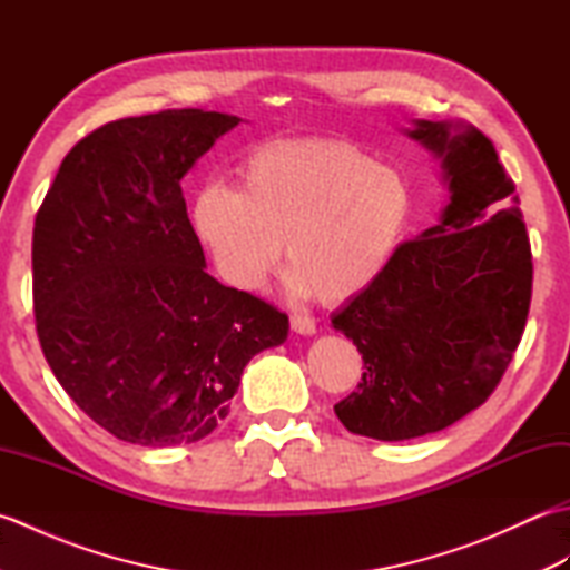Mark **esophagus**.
<instances>
[{"mask_svg":"<svg viewBox=\"0 0 570 570\" xmlns=\"http://www.w3.org/2000/svg\"><path fill=\"white\" fill-rule=\"evenodd\" d=\"M292 331L298 333V335H313L316 333V323H313V318L308 316H292Z\"/></svg>","mask_w":570,"mask_h":570,"instance_id":"1","label":"esophagus"}]
</instances>
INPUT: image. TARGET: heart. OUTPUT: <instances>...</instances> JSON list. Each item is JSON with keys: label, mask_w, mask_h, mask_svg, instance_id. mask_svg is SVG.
<instances>
[{"label": "heart", "mask_w": 570, "mask_h": 570, "mask_svg": "<svg viewBox=\"0 0 570 570\" xmlns=\"http://www.w3.org/2000/svg\"><path fill=\"white\" fill-rule=\"evenodd\" d=\"M414 215V190L394 166L353 144L282 141L239 168V190L205 186L193 225L217 269L242 292L264 284L286 254V284L298 296L341 304L390 266Z\"/></svg>", "instance_id": "1"}]
</instances>
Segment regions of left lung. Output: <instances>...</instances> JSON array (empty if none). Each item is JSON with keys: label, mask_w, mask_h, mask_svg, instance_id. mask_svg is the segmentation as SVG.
<instances>
[{"label": "left lung", "mask_w": 570, "mask_h": 570, "mask_svg": "<svg viewBox=\"0 0 570 570\" xmlns=\"http://www.w3.org/2000/svg\"><path fill=\"white\" fill-rule=\"evenodd\" d=\"M404 135L441 161L448 205L331 321L365 362L335 414L377 441L443 431L485 404L531 301L527 225L492 141L472 125L431 119H414Z\"/></svg>", "instance_id": "8db88e82"}]
</instances>
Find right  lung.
Segmentation results:
<instances>
[{
    "label": "right lung",
    "mask_w": 570,
    "mask_h": 570,
    "mask_svg": "<svg viewBox=\"0 0 570 570\" xmlns=\"http://www.w3.org/2000/svg\"><path fill=\"white\" fill-rule=\"evenodd\" d=\"M235 115L164 110L80 139L33 223V313L46 362L119 441L196 443L288 318L205 272L180 180Z\"/></svg>",
    "instance_id": "obj_1"
}]
</instances>
